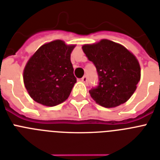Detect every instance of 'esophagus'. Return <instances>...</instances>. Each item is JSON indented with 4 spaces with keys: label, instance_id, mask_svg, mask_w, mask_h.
Wrapping results in <instances>:
<instances>
[{
    "label": "esophagus",
    "instance_id": "1",
    "mask_svg": "<svg viewBox=\"0 0 160 160\" xmlns=\"http://www.w3.org/2000/svg\"><path fill=\"white\" fill-rule=\"evenodd\" d=\"M81 81L84 82V84H87L88 83V78H87L86 76H84L82 78H81Z\"/></svg>",
    "mask_w": 160,
    "mask_h": 160
}]
</instances>
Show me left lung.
<instances>
[{
  "instance_id": "left-lung-1",
  "label": "left lung",
  "mask_w": 160,
  "mask_h": 160,
  "mask_svg": "<svg viewBox=\"0 0 160 160\" xmlns=\"http://www.w3.org/2000/svg\"><path fill=\"white\" fill-rule=\"evenodd\" d=\"M82 49L97 69L98 85L90 96L104 108H115L129 99L141 80L138 60L125 47L108 39L84 44Z\"/></svg>"
}]
</instances>
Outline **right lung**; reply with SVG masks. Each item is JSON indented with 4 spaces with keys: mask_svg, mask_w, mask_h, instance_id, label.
<instances>
[{
    "mask_svg": "<svg viewBox=\"0 0 160 160\" xmlns=\"http://www.w3.org/2000/svg\"><path fill=\"white\" fill-rule=\"evenodd\" d=\"M75 47L55 40L43 44L29 58L23 78L28 94L35 102L53 107L68 98L76 82L71 62Z\"/></svg>",
    "mask_w": 160,
    "mask_h": 160,
    "instance_id": "obj_1",
    "label": "right lung"
}]
</instances>
